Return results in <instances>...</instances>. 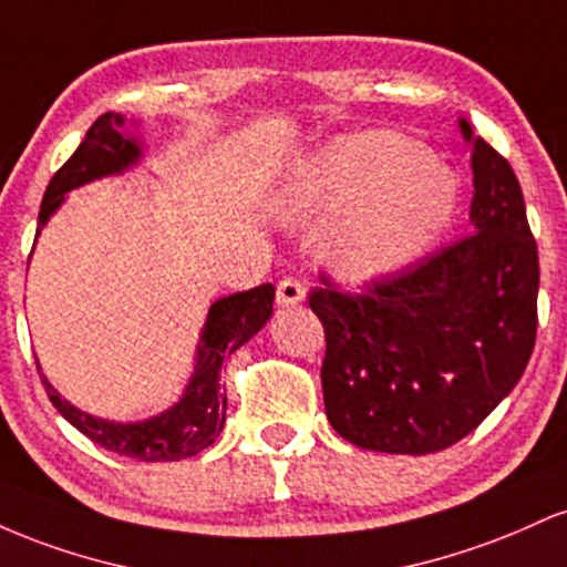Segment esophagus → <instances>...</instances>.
Here are the masks:
<instances>
[{"label":"esophagus","instance_id":"esophagus-1","mask_svg":"<svg viewBox=\"0 0 567 567\" xmlns=\"http://www.w3.org/2000/svg\"><path fill=\"white\" fill-rule=\"evenodd\" d=\"M303 296H306V290H303L301 279L285 277L277 282V303H282V306L298 303V301H303Z\"/></svg>","mask_w":567,"mask_h":567}]
</instances>
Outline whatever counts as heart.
Wrapping results in <instances>:
<instances>
[{
	"instance_id": "heart-1",
	"label": "heart",
	"mask_w": 567,
	"mask_h": 567,
	"mask_svg": "<svg viewBox=\"0 0 567 567\" xmlns=\"http://www.w3.org/2000/svg\"><path fill=\"white\" fill-rule=\"evenodd\" d=\"M296 216H330V252L349 277L392 275L419 261L447 229L458 181L408 135L373 130L330 143L292 173Z\"/></svg>"
}]
</instances>
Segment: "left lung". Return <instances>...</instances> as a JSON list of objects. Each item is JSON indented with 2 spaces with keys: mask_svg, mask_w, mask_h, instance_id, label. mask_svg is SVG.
<instances>
[{
  "mask_svg": "<svg viewBox=\"0 0 567 567\" xmlns=\"http://www.w3.org/2000/svg\"><path fill=\"white\" fill-rule=\"evenodd\" d=\"M472 229L360 292L309 290L324 328V413L351 445L426 455L474 432L528 368L538 247L517 175L472 138Z\"/></svg>",
  "mask_w": 567,
  "mask_h": 567,
  "instance_id": "1",
  "label": "left lung"
}]
</instances>
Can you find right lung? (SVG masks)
<instances>
[{"label":"right lung","mask_w":567,"mask_h":567,"mask_svg":"<svg viewBox=\"0 0 567 567\" xmlns=\"http://www.w3.org/2000/svg\"><path fill=\"white\" fill-rule=\"evenodd\" d=\"M122 116L101 114L87 130L76 152L63 162V167L53 175L44 192L42 207H39V229L48 224L53 210L61 205L63 194L101 175L125 171L130 162L141 157L135 141L120 133ZM37 229V234H39ZM271 301H275V285H258V288L234 292L210 306L202 343L194 368L192 383L186 386L184 400L173 405L167 413L141 424H112V421L93 419L82 413L42 379L44 392L58 413L76 426L84 437L106 451L125 455L135 461H178L197 455L213 445L226 421V389L220 386V365L234 354L245 341H250L271 317ZM39 370V368H37Z\"/></svg>","instance_id":"right-lung-1"}]
</instances>
